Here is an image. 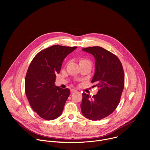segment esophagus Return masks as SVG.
Segmentation results:
<instances>
[{
  "label": "esophagus",
  "mask_w": 150,
  "mask_h": 150,
  "mask_svg": "<svg viewBox=\"0 0 150 150\" xmlns=\"http://www.w3.org/2000/svg\"><path fill=\"white\" fill-rule=\"evenodd\" d=\"M70 91H71V93H75V92H77V90H76L74 89H71Z\"/></svg>",
  "instance_id": "esophagus-1"
}]
</instances>
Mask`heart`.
Listing matches in <instances>:
<instances>
[{
  "label": "heart",
  "instance_id": "1",
  "mask_svg": "<svg viewBox=\"0 0 150 150\" xmlns=\"http://www.w3.org/2000/svg\"><path fill=\"white\" fill-rule=\"evenodd\" d=\"M90 64L91 65V61L86 58H82L80 59V64Z\"/></svg>",
  "mask_w": 150,
  "mask_h": 150
}]
</instances>
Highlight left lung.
<instances>
[{
	"label": "left lung",
	"mask_w": 150,
	"mask_h": 150,
	"mask_svg": "<svg viewBox=\"0 0 150 150\" xmlns=\"http://www.w3.org/2000/svg\"><path fill=\"white\" fill-rule=\"evenodd\" d=\"M83 51L94 56L95 73L91 83L98 91L93 97L83 93L80 105L87 118L100 120L111 114L118 106L124 87V74L119 59L110 52L98 46L84 48Z\"/></svg>",
	"instance_id": "left-lung-1"
}]
</instances>
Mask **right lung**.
<instances>
[{"label":"right lung","instance_id":"right-lung-1","mask_svg":"<svg viewBox=\"0 0 150 150\" xmlns=\"http://www.w3.org/2000/svg\"><path fill=\"white\" fill-rule=\"evenodd\" d=\"M77 47L54 45L38 53L25 77V93L32 108L41 118L53 120L62 113L70 91L55 86L65 57Z\"/></svg>","mask_w":150,"mask_h":150}]
</instances>
